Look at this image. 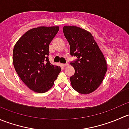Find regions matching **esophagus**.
<instances>
[{"mask_svg":"<svg viewBox=\"0 0 129 129\" xmlns=\"http://www.w3.org/2000/svg\"><path fill=\"white\" fill-rule=\"evenodd\" d=\"M62 66H63V67H66V66H69V63H63V64H62Z\"/></svg>","mask_w":129,"mask_h":129,"instance_id":"1","label":"esophagus"}]
</instances>
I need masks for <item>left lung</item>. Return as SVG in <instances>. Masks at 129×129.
Masks as SVG:
<instances>
[{
	"label": "left lung",
	"mask_w": 129,
	"mask_h": 129,
	"mask_svg": "<svg viewBox=\"0 0 129 129\" xmlns=\"http://www.w3.org/2000/svg\"><path fill=\"white\" fill-rule=\"evenodd\" d=\"M63 32L70 45V55L76 56L71 65L75 74L70 77L73 89L87 94L99 87L107 72V62L92 35L76 26H64Z\"/></svg>",
	"instance_id": "left-lung-1"
}]
</instances>
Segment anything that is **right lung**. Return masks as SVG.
Returning a JSON list of instances; mask_svg holds the SVG:
<instances>
[{
	"label": "right lung",
	"instance_id": "right-lung-1",
	"mask_svg": "<svg viewBox=\"0 0 129 129\" xmlns=\"http://www.w3.org/2000/svg\"><path fill=\"white\" fill-rule=\"evenodd\" d=\"M58 27H39L29 30L17 42L13 50L15 71L32 90L44 93L54 84L61 71L49 60V46Z\"/></svg>",
	"mask_w": 129,
	"mask_h": 129
}]
</instances>
